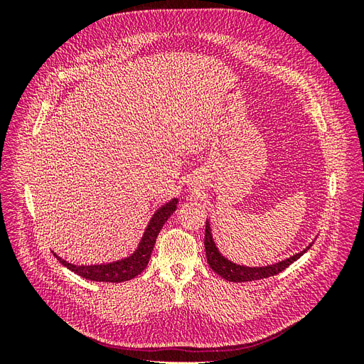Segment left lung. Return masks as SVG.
<instances>
[{"label": "left lung", "mask_w": 364, "mask_h": 364, "mask_svg": "<svg viewBox=\"0 0 364 364\" xmlns=\"http://www.w3.org/2000/svg\"><path fill=\"white\" fill-rule=\"evenodd\" d=\"M313 246V243L304 249L302 252L296 253V255L279 261L277 264H272V266H264V267H246V266H240V264H235L232 261H229L225 258L222 253L218 252L213 234H211V226H209V222L206 220V226H205V252H206V259L209 267H211L217 274L225 278L226 281L230 282H247V281H257V279H264L269 277H274V274L281 273L282 270L287 269L291 262L296 259H299L304 253Z\"/></svg>", "instance_id": "obj_1"}]
</instances>
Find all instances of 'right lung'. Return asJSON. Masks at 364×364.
<instances>
[{
	"mask_svg": "<svg viewBox=\"0 0 364 364\" xmlns=\"http://www.w3.org/2000/svg\"><path fill=\"white\" fill-rule=\"evenodd\" d=\"M176 205H178V199H171L168 203L162 205L158 211L153 214L146 232L139 241L138 249L124 259L107 262V264H95V266H74V264L58 257L56 253H54V257H56L65 267L77 273L79 277L85 279H91L97 282L130 281L132 278L138 277V274L147 267L151 250L156 243L158 234L161 232V229L165 225V222L168 220V217L176 211Z\"/></svg>",
	"mask_w": 364,
	"mask_h": 364,
	"instance_id": "right-lung-1",
	"label": "right lung"
}]
</instances>
